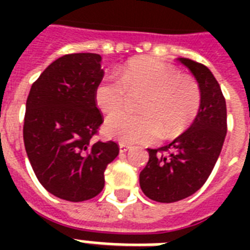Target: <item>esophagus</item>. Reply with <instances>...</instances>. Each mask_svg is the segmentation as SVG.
I'll use <instances>...</instances> for the list:
<instances>
[{
    "mask_svg": "<svg viewBox=\"0 0 250 250\" xmlns=\"http://www.w3.org/2000/svg\"><path fill=\"white\" fill-rule=\"evenodd\" d=\"M128 149L129 146L127 144H125V143H121V144H119V150H121V153H125Z\"/></svg>",
    "mask_w": 250,
    "mask_h": 250,
    "instance_id": "obj_1",
    "label": "esophagus"
}]
</instances>
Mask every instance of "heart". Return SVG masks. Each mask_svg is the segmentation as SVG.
Returning <instances> with one entry per match:
<instances>
[{
	"mask_svg": "<svg viewBox=\"0 0 250 250\" xmlns=\"http://www.w3.org/2000/svg\"><path fill=\"white\" fill-rule=\"evenodd\" d=\"M170 100H168V111L175 123L187 128L192 125V122L196 115V102H194L192 94L188 93V90L179 80H171L170 82Z\"/></svg>",
	"mask_w": 250,
	"mask_h": 250,
	"instance_id": "obj_1",
	"label": "heart"
}]
</instances>
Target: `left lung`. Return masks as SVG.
Segmentation results:
<instances>
[{"label": "left lung", "instance_id": "left-lung-1", "mask_svg": "<svg viewBox=\"0 0 250 250\" xmlns=\"http://www.w3.org/2000/svg\"><path fill=\"white\" fill-rule=\"evenodd\" d=\"M101 56L66 54L32 84L25 104L23 139L41 186L56 197L82 202L105 186L106 166L117 143L93 139L102 125L96 92L104 78Z\"/></svg>", "mask_w": 250, "mask_h": 250}]
</instances>
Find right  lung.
I'll use <instances>...</instances> for the list:
<instances>
[{
	"label": "right lung",
	"instance_id": "1",
	"mask_svg": "<svg viewBox=\"0 0 250 250\" xmlns=\"http://www.w3.org/2000/svg\"><path fill=\"white\" fill-rule=\"evenodd\" d=\"M200 88V107L190 127L168 145L148 149L149 161L140 172V187L157 202H176L201 188L221 154L227 133V110L221 86L209 68L179 60Z\"/></svg>",
	"mask_w": 250,
	"mask_h": 250
}]
</instances>
